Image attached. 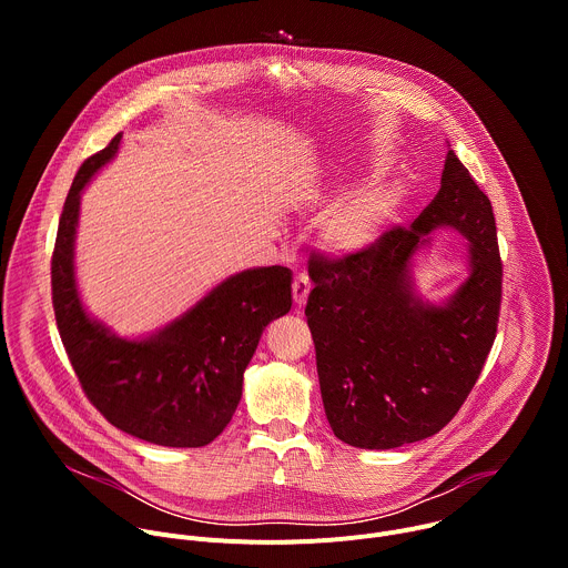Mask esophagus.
Masks as SVG:
<instances>
[{
	"label": "esophagus",
	"mask_w": 568,
	"mask_h": 568,
	"mask_svg": "<svg viewBox=\"0 0 568 568\" xmlns=\"http://www.w3.org/2000/svg\"><path fill=\"white\" fill-rule=\"evenodd\" d=\"M310 290H312V283H310V278H307V274H298L296 278H294V283H292V294H294V303L301 307V305H305V301H307V294H310Z\"/></svg>",
	"instance_id": "34e87169"
}]
</instances>
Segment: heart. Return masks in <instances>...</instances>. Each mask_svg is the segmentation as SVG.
I'll return each instance as SVG.
<instances>
[{"label": "heart", "mask_w": 568, "mask_h": 568, "mask_svg": "<svg viewBox=\"0 0 568 568\" xmlns=\"http://www.w3.org/2000/svg\"><path fill=\"white\" fill-rule=\"evenodd\" d=\"M366 164L362 166V171ZM404 206V189L395 182L366 186L337 202L321 224L328 250L342 256L364 254L377 247L395 226Z\"/></svg>", "instance_id": "heart-1"}]
</instances>
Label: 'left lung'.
Instances as JSON below:
<instances>
[{"instance_id": "obj_1", "label": "left lung", "mask_w": 568, "mask_h": 568, "mask_svg": "<svg viewBox=\"0 0 568 568\" xmlns=\"http://www.w3.org/2000/svg\"><path fill=\"white\" fill-rule=\"evenodd\" d=\"M436 227L468 240V278L438 304L423 300L413 278ZM501 276L493 204L454 150L440 191L409 229H390L364 254L312 256L305 316L335 436L393 449L438 434L495 344Z\"/></svg>"}]
</instances>
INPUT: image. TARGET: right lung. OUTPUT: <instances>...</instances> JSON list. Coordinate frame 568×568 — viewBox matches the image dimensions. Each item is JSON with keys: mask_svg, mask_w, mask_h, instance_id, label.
Segmentation results:
<instances>
[{"mask_svg": "<svg viewBox=\"0 0 568 568\" xmlns=\"http://www.w3.org/2000/svg\"><path fill=\"white\" fill-rule=\"evenodd\" d=\"M121 145L90 156L73 178L51 258L55 323L69 362L94 407L121 432L161 447H204L242 397V375L263 331L292 307V272H237L143 337H119L83 305L75 281L80 195Z\"/></svg>", "mask_w": 568, "mask_h": 568, "instance_id": "right-lung-1", "label": "right lung"}]
</instances>
